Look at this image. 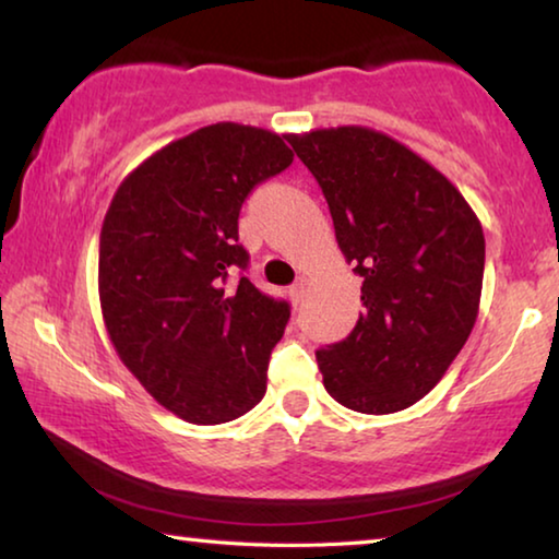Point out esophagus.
<instances>
[{
	"instance_id": "obj_1",
	"label": "esophagus",
	"mask_w": 559,
	"mask_h": 559,
	"mask_svg": "<svg viewBox=\"0 0 559 559\" xmlns=\"http://www.w3.org/2000/svg\"><path fill=\"white\" fill-rule=\"evenodd\" d=\"M305 289H307L305 280H299L297 285H292V287L287 289V295H289V302H292V305H299V302H302V297H305Z\"/></svg>"
}]
</instances>
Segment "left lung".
Wrapping results in <instances>:
<instances>
[{"instance_id":"1","label":"left lung","mask_w":559,"mask_h":559,"mask_svg":"<svg viewBox=\"0 0 559 559\" xmlns=\"http://www.w3.org/2000/svg\"><path fill=\"white\" fill-rule=\"evenodd\" d=\"M287 142L320 182L340 250L362 277L355 330L317 352L324 390L362 415L407 409L475 328L483 225L440 169L390 134L347 124Z\"/></svg>"}]
</instances>
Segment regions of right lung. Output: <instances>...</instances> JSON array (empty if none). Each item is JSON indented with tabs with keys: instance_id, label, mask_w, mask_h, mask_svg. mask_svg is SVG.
I'll use <instances>...</instances> for the list:
<instances>
[{
	"instance_id": "1",
	"label": "right lung",
	"mask_w": 559,
	"mask_h": 559,
	"mask_svg": "<svg viewBox=\"0 0 559 559\" xmlns=\"http://www.w3.org/2000/svg\"><path fill=\"white\" fill-rule=\"evenodd\" d=\"M285 136L217 122L169 142L117 187L99 235V305L124 367L192 425L242 417L267 392L289 305L250 280L237 219L292 165Z\"/></svg>"
}]
</instances>
